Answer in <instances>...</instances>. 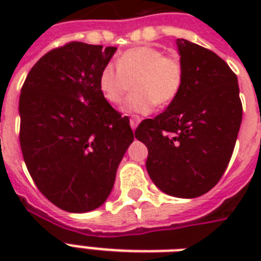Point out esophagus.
Returning a JSON list of instances; mask_svg holds the SVG:
<instances>
[{
	"label": "esophagus",
	"mask_w": 261,
	"mask_h": 261,
	"mask_svg": "<svg viewBox=\"0 0 261 261\" xmlns=\"http://www.w3.org/2000/svg\"><path fill=\"white\" fill-rule=\"evenodd\" d=\"M139 122H141V118H139V116H137V115H134V116H131V119H130L131 128H133V130H135V128L138 127Z\"/></svg>",
	"instance_id": "34e87169"
}]
</instances>
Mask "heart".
<instances>
[{"mask_svg":"<svg viewBox=\"0 0 261 261\" xmlns=\"http://www.w3.org/2000/svg\"><path fill=\"white\" fill-rule=\"evenodd\" d=\"M182 84L181 63L149 46L124 51L116 59V66L107 63L98 75L102 97L115 106L124 100L131 88H135V93L123 106L127 114L145 115L154 110L155 104L169 106L178 97Z\"/></svg>","mask_w":261,"mask_h":261,"instance_id":"b5f03b06","label":"heart"}]
</instances>
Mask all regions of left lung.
<instances>
[{"label": "left lung", "mask_w": 261, "mask_h": 261, "mask_svg": "<svg viewBox=\"0 0 261 261\" xmlns=\"http://www.w3.org/2000/svg\"><path fill=\"white\" fill-rule=\"evenodd\" d=\"M184 84L163 114L145 119L135 138L146 145L147 173L176 198L206 194L222 177L234 150L243 104L237 75L204 47L177 39Z\"/></svg>", "instance_id": "8db88e82"}]
</instances>
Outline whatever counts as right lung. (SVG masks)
<instances>
[{"mask_svg": "<svg viewBox=\"0 0 261 261\" xmlns=\"http://www.w3.org/2000/svg\"><path fill=\"white\" fill-rule=\"evenodd\" d=\"M116 47L70 42L44 54L21 88L20 146L39 191L69 213L106 202L134 133L102 97L98 75Z\"/></svg>", "mask_w": 261, "mask_h": 261, "instance_id": "1", "label": "right lung"}]
</instances>
